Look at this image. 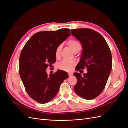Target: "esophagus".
Masks as SVG:
<instances>
[{
	"mask_svg": "<svg viewBox=\"0 0 128 128\" xmlns=\"http://www.w3.org/2000/svg\"><path fill=\"white\" fill-rule=\"evenodd\" d=\"M68 75H69V76H72V73H71V72H68Z\"/></svg>",
	"mask_w": 128,
	"mask_h": 128,
	"instance_id": "obj_1",
	"label": "esophagus"
}]
</instances>
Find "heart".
Returning <instances> with one entry per match:
<instances>
[{"instance_id":"1","label":"heart","mask_w":128,"mask_h":128,"mask_svg":"<svg viewBox=\"0 0 128 128\" xmlns=\"http://www.w3.org/2000/svg\"><path fill=\"white\" fill-rule=\"evenodd\" d=\"M67 44L73 51L75 52L76 50H81V44L78 40L75 39H70L68 41ZM62 48V45L59 44L55 50V57L57 59H58L60 57V52ZM75 64V62L73 60H63L58 64L57 66L58 69L62 70L68 71L70 70Z\"/></svg>"}]
</instances>
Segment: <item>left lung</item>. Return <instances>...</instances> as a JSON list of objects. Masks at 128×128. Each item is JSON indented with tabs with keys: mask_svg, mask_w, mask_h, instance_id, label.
Here are the masks:
<instances>
[{
	"mask_svg": "<svg viewBox=\"0 0 128 128\" xmlns=\"http://www.w3.org/2000/svg\"><path fill=\"white\" fill-rule=\"evenodd\" d=\"M71 34L81 42L83 50L76 71L87 68V73L75 72L77 78L74 87L76 93L84 99L96 98L104 89L112 69L110 49L102 35L87 28L71 30Z\"/></svg>",
	"mask_w": 128,
	"mask_h": 128,
	"instance_id": "1",
	"label": "left lung"
}]
</instances>
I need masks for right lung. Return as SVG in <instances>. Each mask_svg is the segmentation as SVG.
Here are the masks:
<instances>
[{"label":"right lung","instance_id":"obj_1","mask_svg":"<svg viewBox=\"0 0 128 128\" xmlns=\"http://www.w3.org/2000/svg\"><path fill=\"white\" fill-rule=\"evenodd\" d=\"M69 29L39 32L29 38L20 52L19 72L26 90L31 98L40 104L52 100L68 74L58 70L47 75L46 70L56 61L57 47L69 37Z\"/></svg>","mask_w":128,"mask_h":128}]
</instances>
